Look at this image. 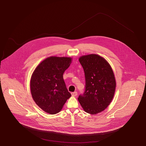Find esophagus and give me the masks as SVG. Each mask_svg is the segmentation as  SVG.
<instances>
[{
	"instance_id": "1",
	"label": "esophagus",
	"mask_w": 146,
	"mask_h": 146,
	"mask_svg": "<svg viewBox=\"0 0 146 146\" xmlns=\"http://www.w3.org/2000/svg\"><path fill=\"white\" fill-rule=\"evenodd\" d=\"M71 95L72 97H76L78 95V93H77V92H72V93H71Z\"/></svg>"
}]
</instances>
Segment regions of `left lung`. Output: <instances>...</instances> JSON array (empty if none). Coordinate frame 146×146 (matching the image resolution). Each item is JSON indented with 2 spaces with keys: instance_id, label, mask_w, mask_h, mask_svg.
I'll return each mask as SVG.
<instances>
[{
  "instance_id": "8db88e82",
  "label": "left lung",
  "mask_w": 146,
  "mask_h": 146,
  "mask_svg": "<svg viewBox=\"0 0 146 146\" xmlns=\"http://www.w3.org/2000/svg\"><path fill=\"white\" fill-rule=\"evenodd\" d=\"M85 77V90L78 101L85 112L96 115L111 104L115 92L116 80L112 68L100 55L90 54L79 57Z\"/></svg>"
}]
</instances>
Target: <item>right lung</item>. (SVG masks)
Masks as SVG:
<instances>
[{"label": "right lung", "instance_id": "1", "mask_svg": "<svg viewBox=\"0 0 146 146\" xmlns=\"http://www.w3.org/2000/svg\"><path fill=\"white\" fill-rule=\"evenodd\" d=\"M72 61L69 57L50 56L34 70L30 79L31 93L36 104L45 112L58 113L71 97L63 75Z\"/></svg>", "mask_w": 146, "mask_h": 146}]
</instances>
